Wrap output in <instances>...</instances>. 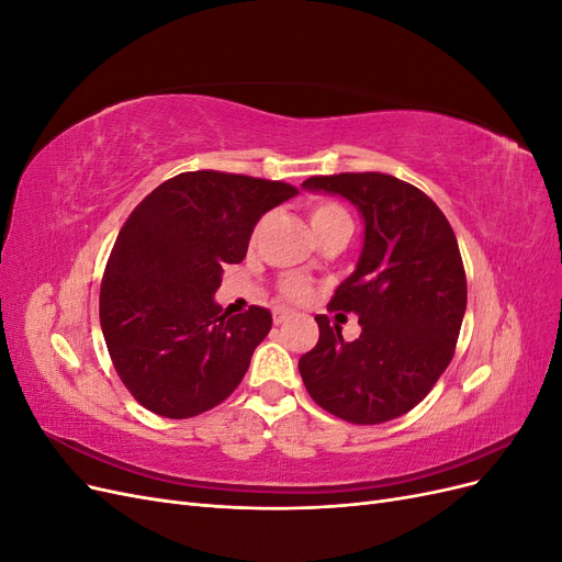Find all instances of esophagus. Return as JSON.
Wrapping results in <instances>:
<instances>
[{"label": "esophagus", "instance_id": "esophagus-1", "mask_svg": "<svg viewBox=\"0 0 562 562\" xmlns=\"http://www.w3.org/2000/svg\"><path fill=\"white\" fill-rule=\"evenodd\" d=\"M288 318H291V314H288V312H274L277 326H283V323H288Z\"/></svg>", "mask_w": 562, "mask_h": 562}]
</instances>
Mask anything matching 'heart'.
Instances as JSON below:
<instances>
[{
    "label": "heart",
    "instance_id": "b5f03b06",
    "mask_svg": "<svg viewBox=\"0 0 562 562\" xmlns=\"http://www.w3.org/2000/svg\"><path fill=\"white\" fill-rule=\"evenodd\" d=\"M312 225L318 232H323L326 227H333V225H339V223H349L351 225V217L347 213L345 206H339L337 201H328V199H321V201H314L312 203ZM281 295L293 300V302H302L310 297V285L304 279H297V277H291L285 279L281 283Z\"/></svg>",
    "mask_w": 562,
    "mask_h": 562
}]
</instances>
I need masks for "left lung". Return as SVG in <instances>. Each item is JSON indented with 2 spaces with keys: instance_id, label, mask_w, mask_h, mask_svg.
I'll use <instances>...</instances> for the list:
<instances>
[{
  "instance_id": "left-lung-1",
  "label": "left lung",
  "mask_w": 562,
  "mask_h": 562,
  "mask_svg": "<svg viewBox=\"0 0 562 562\" xmlns=\"http://www.w3.org/2000/svg\"><path fill=\"white\" fill-rule=\"evenodd\" d=\"M304 190L349 199L366 241L330 312L356 314L361 337L345 342L318 314V342L297 368L310 396L351 424H382L429 394L454 356L467 312V274L454 232L436 203L386 173L314 176Z\"/></svg>"
}]
</instances>
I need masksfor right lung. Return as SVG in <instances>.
<instances>
[{
	"instance_id": "add662e5",
	"label": "right lung",
	"mask_w": 562,
	"mask_h": 562,
	"mask_svg": "<svg viewBox=\"0 0 562 562\" xmlns=\"http://www.w3.org/2000/svg\"><path fill=\"white\" fill-rule=\"evenodd\" d=\"M293 184L220 171L161 182L128 215L100 283V328L131 396L168 419L223 403L241 384L271 314L227 316L213 295L246 258L252 227Z\"/></svg>"
}]
</instances>
